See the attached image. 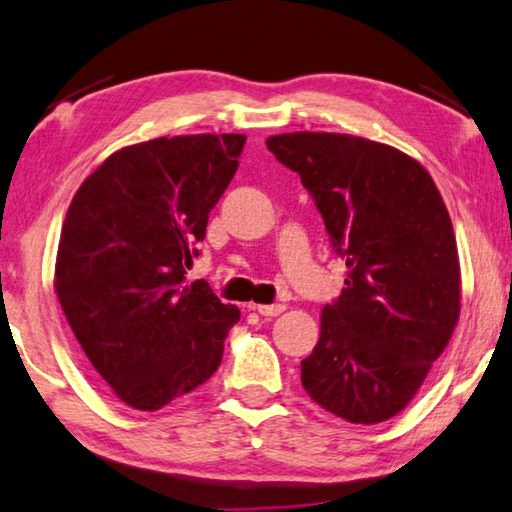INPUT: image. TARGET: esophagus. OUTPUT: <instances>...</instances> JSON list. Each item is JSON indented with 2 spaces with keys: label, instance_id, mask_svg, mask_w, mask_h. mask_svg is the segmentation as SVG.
<instances>
[{
  "label": "esophagus",
  "instance_id": "34e87169",
  "mask_svg": "<svg viewBox=\"0 0 512 512\" xmlns=\"http://www.w3.org/2000/svg\"><path fill=\"white\" fill-rule=\"evenodd\" d=\"M253 309L259 315H266V318H275V315H280L286 306L284 304H253Z\"/></svg>",
  "mask_w": 512,
  "mask_h": 512
}]
</instances>
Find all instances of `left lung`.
Wrapping results in <instances>:
<instances>
[{"label":"left lung","instance_id":"obj_1","mask_svg":"<svg viewBox=\"0 0 512 512\" xmlns=\"http://www.w3.org/2000/svg\"><path fill=\"white\" fill-rule=\"evenodd\" d=\"M300 174L347 262L338 300L322 309L302 385L324 410L374 425L405 410L448 347L461 311L457 239L439 190L412 156L360 136L266 138Z\"/></svg>","mask_w":512,"mask_h":512}]
</instances>
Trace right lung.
<instances>
[{
	"label": "right lung",
	"mask_w": 512,
	"mask_h": 512,
	"mask_svg": "<svg viewBox=\"0 0 512 512\" xmlns=\"http://www.w3.org/2000/svg\"><path fill=\"white\" fill-rule=\"evenodd\" d=\"M244 143V134H194L123 147L67 210L55 293L98 376L134 410H161L224 358L239 309L185 273Z\"/></svg>",
	"instance_id": "obj_1"
}]
</instances>
